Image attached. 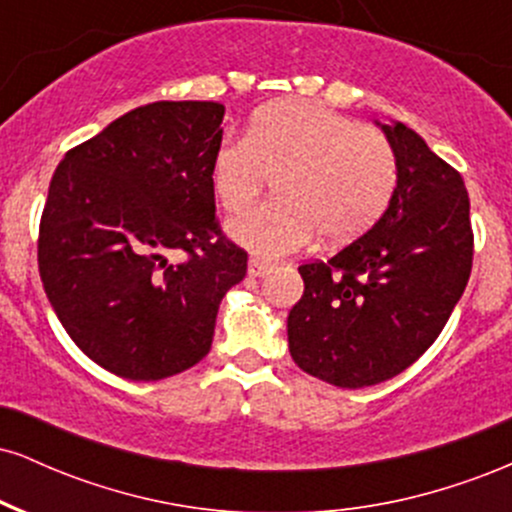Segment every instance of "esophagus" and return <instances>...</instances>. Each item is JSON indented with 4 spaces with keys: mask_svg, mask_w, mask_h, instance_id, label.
Instances as JSON below:
<instances>
[{
    "mask_svg": "<svg viewBox=\"0 0 512 512\" xmlns=\"http://www.w3.org/2000/svg\"><path fill=\"white\" fill-rule=\"evenodd\" d=\"M274 264L267 262V260H260V257H250V264H248V274L250 276H264L272 272Z\"/></svg>",
    "mask_w": 512,
    "mask_h": 512,
    "instance_id": "obj_1",
    "label": "esophagus"
}]
</instances>
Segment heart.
<instances>
[{
  "instance_id": "obj_1",
  "label": "heart",
  "mask_w": 512,
  "mask_h": 512,
  "mask_svg": "<svg viewBox=\"0 0 512 512\" xmlns=\"http://www.w3.org/2000/svg\"><path fill=\"white\" fill-rule=\"evenodd\" d=\"M276 178V199L231 221L240 245L279 257L310 243L366 233L397 190L399 166L383 132L320 103L279 101L252 117L248 137L226 134L211 161L223 211L248 209Z\"/></svg>"
}]
</instances>
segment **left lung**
<instances>
[{
    "label": "left lung",
    "mask_w": 512,
    "mask_h": 512,
    "mask_svg": "<svg viewBox=\"0 0 512 512\" xmlns=\"http://www.w3.org/2000/svg\"><path fill=\"white\" fill-rule=\"evenodd\" d=\"M383 127L399 178L373 228L330 260L303 262L289 313L298 368L337 387L383 383L438 339L474 257L462 175L402 122Z\"/></svg>",
    "instance_id": "1"
}]
</instances>
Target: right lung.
I'll return each mask as SVG.
<instances>
[{"label":"right lung","instance_id":"1","mask_svg":"<svg viewBox=\"0 0 512 512\" xmlns=\"http://www.w3.org/2000/svg\"><path fill=\"white\" fill-rule=\"evenodd\" d=\"M223 113L214 101L129 110L69 149L50 180L43 289L74 344L120 378L149 383L202 361L221 298L248 272L211 187Z\"/></svg>","mask_w":512,"mask_h":512}]
</instances>
